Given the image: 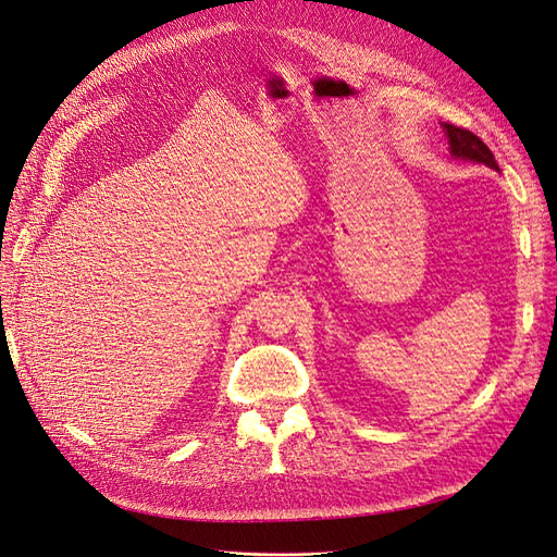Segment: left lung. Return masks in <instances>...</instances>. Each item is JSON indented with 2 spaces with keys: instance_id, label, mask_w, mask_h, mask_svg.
<instances>
[{
  "instance_id": "8db88e82",
  "label": "left lung",
  "mask_w": 557,
  "mask_h": 557,
  "mask_svg": "<svg viewBox=\"0 0 557 557\" xmlns=\"http://www.w3.org/2000/svg\"><path fill=\"white\" fill-rule=\"evenodd\" d=\"M443 131H445V137H447L451 156L459 158V160L484 164V168H491V170H498L496 158H493L491 149L486 147V144L478 135H472L466 128L451 126V123H443Z\"/></svg>"
}]
</instances>
